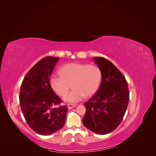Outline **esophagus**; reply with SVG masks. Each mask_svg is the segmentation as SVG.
Listing matches in <instances>:
<instances>
[{
    "label": "esophagus",
    "mask_w": 156,
    "mask_h": 156,
    "mask_svg": "<svg viewBox=\"0 0 156 156\" xmlns=\"http://www.w3.org/2000/svg\"><path fill=\"white\" fill-rule=\"evenodd\" d=\"M67 106H68V109H71V108H72L76 106V105H75V104H68Z\"/></svg>",
    "instance_id": "34e87169"
}]
</instances>
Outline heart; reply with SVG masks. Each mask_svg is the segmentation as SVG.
Masks as SVG:
<instances>
[{"label": "heart", "mask_w": 156, "mask_h": 156, "mask_svg": "<svg viewBox=\"0 0 156 156\" xmlns=\"http://www.w3.org/2000/svg\"><path fill=\"white\" fill-rule=\"evenodd\" d=\"M59 74L60 76L51 77L50 85L61 97L67 95L72 86L73 90L64 98L65 101L69 103L92 96L98 90L102 79L101 70L93 64H67L59 69Z\"/></svg>", "instance_id": "obj_1"}]
</instances>
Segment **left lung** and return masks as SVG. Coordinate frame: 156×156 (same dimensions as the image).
<instances>
[{
	"instance_id": "left-lung-1",
	"label": "left lung",
	"mask_w": 156,
	"mask_h": 156,
	"mask_svg": "<svg viewBox=\"0 0 156 156\" xmlns=\"http://www.w3.org/2000/svg\"><path fill=\"white\" fill-rule=\"evenodd\" d=\"M93 60L101 70V83L95 95L84 103L87 110L83 124L94 133L105 135L123 120L129 100V89L123 74L109 60L103 57Z\"/></svg>"
}]
</instances>
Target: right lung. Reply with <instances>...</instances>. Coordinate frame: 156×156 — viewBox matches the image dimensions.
Wrapping results in <instances>:
<instances>
[{
  "label": "right lung",
  "mask_w": 156,
  "mask_h": 156,
  "mask_svg": "<svg viewBox=\"0 0 156 156\" xmlns=\"http://www.w3.org/2000/svg\"><path fill=\"white\" fill-rule=\"evenodd\" d=\"M59 58L47 56L40 60L23 79L20 103L26 122L36 133L49 135L62 128L66 119V106L52 108L62 103L52 89L49 79Z\"/></svg>",
  "instance_id": "right-lung-1"
}]
</instances>
